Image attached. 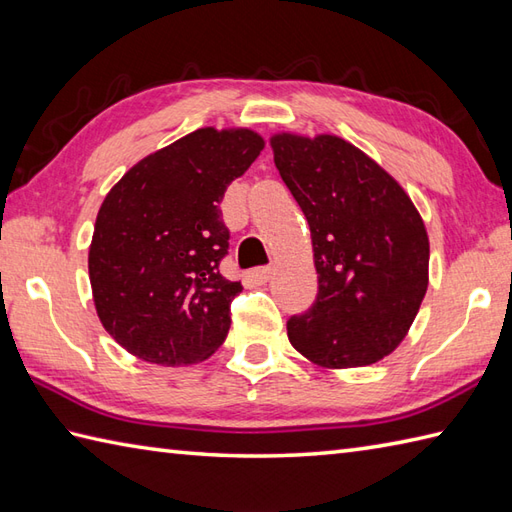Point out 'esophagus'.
<instances>
[{
	"mask_svg": "<svg viewBox=\"0 0 512 512\" xmlns=\"http://www.w3.org/2000/svg\"><path fill=\"white\" fill-rule=\"evenodd\" d=\"M273 273H275V268L273 266H262V268H255V270H250L248 273V277L255 281V284H266V281L273 277Z\"/></svg>",
	"mask_w": 512,
	"mask_h": 512,
	"instance_id": "esophagus-1",
	"label": "esophagus"
}]
</instances>
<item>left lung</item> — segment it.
Segmentation results:
<instances>
[{
	"label": "left lung",
	"mask_w": 512,
	"mask_h": 512,
	"mask_svg": "<svg viewBox=\"0 0 512 512\" xmlns=\"http://www.w3.org/2000/svg\"><path fill=\"white\" fill-rule=\"evenodd\" d=\"M275 167L310 224L319 292L288 339L319 367L378 363L429 286V237L405 189L339 136L275 134Z\"/></svg>",
	"instance_id": "8db88e82"
}]
</instances>
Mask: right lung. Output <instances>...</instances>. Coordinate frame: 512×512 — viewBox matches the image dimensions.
<instances>
[{
	"instance_id": "add662e5",
	"label": "right lung",
	"mask_w": 512,
	"mask_h": 512,
	"mask_svg": "<svg viewBox=\"0 0 512 512\" xmlns=\"http://www.w3.org/2000/svg\"><path fill=\"white\" fill-rule=\"evenodd\" d=\"M262 149L253 129H195L136 162L105 195L90 284L103 328L129 354L176 367L224 343L242 284L220 275L228 253L220 202Z\"/></svg>"
}]
</instances>
